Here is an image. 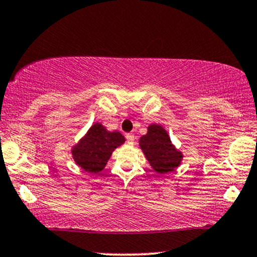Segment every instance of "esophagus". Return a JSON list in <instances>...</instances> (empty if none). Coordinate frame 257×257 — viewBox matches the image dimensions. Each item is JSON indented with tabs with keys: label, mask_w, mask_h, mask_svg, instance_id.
I'll return each mask as SVG.
<instances>
[{
	"label": "esophagus",
	"mask_w": 257,
	"mask_h": 257,
	"mask_svg": "<svg viewBox=\"0 0 257 257\" xmlns=\"http://www.w3.org/2000/svg\"><path fill=\"white\" fill-rule=\"evenodd\" d=\"M125 139H126V142H128L129 145H133V143H134L135 136L133 134H125Z\"/></svg>",
	"instance_id": "obj_1"
}]
</instances>
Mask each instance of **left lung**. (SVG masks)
<instances>
[{"mask_svg": "<svg viewBox=\"0 0 257 257\" xmlns=\"http://www.w3.org/2000/svg\"><path fill=\"white\" fill-rule=\"evenodd\" d=\"M140 147L152 168L157 174L175 170L182 162L183 154L173 145L170 136L162 125L153 123L146 135L140 138Z\"/></svg>", "mask_w": 257, "mask_h": 257, "instance_id": "8db88e82", "label": "left lung"}]
</instances>
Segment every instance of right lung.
<instances>
[{"mask_svg":"<svg viewBox=\"0 0 257 257\" xmlns=\"http://www.w3.org/2000/svg\"><path fill=\"white\" fill-rule=\"evenodd\" d=\"M124 141L119 132H109L101 123H94L71 148V156L84 172L98 174L104 169L112 152Z\"/></svg>","mask_w":257,"mask_h":257,"instance_id":"obj_1","label":"right lung"}]
</instances>
